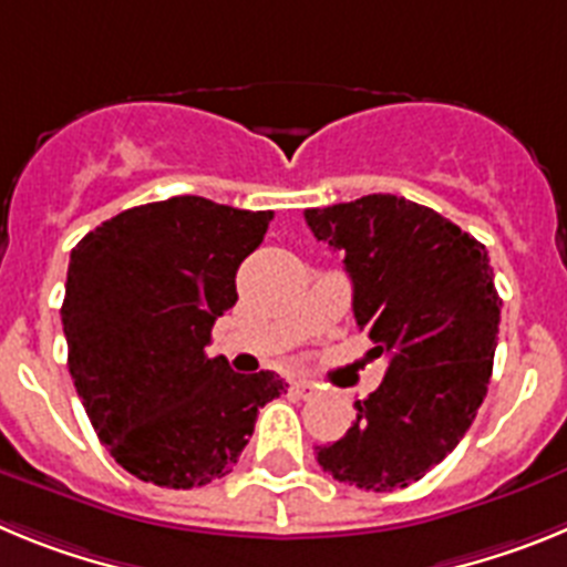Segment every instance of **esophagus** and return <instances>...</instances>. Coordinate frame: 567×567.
<instances>
[{
  "instance_id": "obj_1",
  "label": "esophagus",
  "mask_w": 567,
  "mask_h": 567,
  "mask_svg": "<svg viewBox=\"0 0 567 567\" xmlns=\"http://www.w3.org/2000/svg\"><path fill=\"white\" fill-rule=\"evenodd\" d=\"M289 389H292V394H298V398H312V394L318 392V389H315L309 380H292V385H289Z\"/></svg>"
}]
</instances>
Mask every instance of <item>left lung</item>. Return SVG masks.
Masks as SVG:
<instances>
[{"instance_id":"1","label":"left lung","mask_w":567,"mask_h":567,"mask_svg":"<svg viewBox=\"0 0 567 567\" xmlns=\"http://www.w3.org/2000/svg\"><path fill=\"white\" fill-rule=\"evenodd\" d=\"M303 215L343 255L354 320L372 354L389 358L383 383L354 403L352 429L315 454L338 483L405 488L457 449L488 392L503 307L488 249L398 195Z\"/></svg>"}]
</instances>
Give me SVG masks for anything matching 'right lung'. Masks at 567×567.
Returning <instances> with one entry per match:
<instances>
[{"mask_svg":"<svg viewBox=\"0 0 567 567\" xmlns=\"http://www.w3.org/2000/svg\"><path fill=\"white\" fill-rule=\"evenodd\" d=\"M269 221L272 213L175 195L124 209L70 252V378L110 457L133 477L162 488L224 477L260 405L287 392L275 372L238 374L204 352Z\"/></svg>","mask_w":567,"mask_h":567,"instance_id":"right-lung-1","label":"right lung"}]
</instances>
